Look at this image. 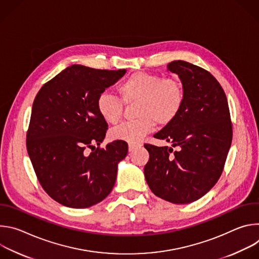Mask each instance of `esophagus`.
<instances>
[{"mask_svg":"<svg viewBox=\"0 0 259 259\" xmlns=\"http://www.w3.org/2000/svg\"><path fill=\"white\" fill-rule=\"evenodd\" d=\"M138 145L137 144H129V146H128V150H129V152L131 153V152H133L135 149H136V147H137Z\"/></svg>","mask_w":259,"mask_h":259,"instance_id":"obj_1","label":"esophagus"}]
</instances>
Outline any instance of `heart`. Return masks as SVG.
Here are the masks:
<instances>
[{"mask_svg": "<svg viewBox=\"0 0 259 259\" xmlns=\"http://www.w3.org/2000/svg\"><path fill=\"white\" fill-rule=\"evenodd\" d=\"M121 99L125 103L137 101L133 122L124 123L110 131L114 140H122L131 144L139 142L149 134L155 123L166 126L178 116L184 101L181 83L174 78H162L144 71L135 72L118 88ZM96 108L104 122L116 125L122 118L121 100L109 93L98 95Z\"/></svg>", "mask_w": 259, "mask_h": 259, "instance_id": "b5f03b06", "label": "heart"}]
</instances>
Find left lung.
<instances>
[{"mask_svg": "<svg viewBox=\"0 0 259 259\" xmlns=\"http://www.w3.org/2000/svg\"><path fill=\"white\" fill-rule=\"evenodd\" d=\"M167 70L181 81L184 101L175 120L154 135L172 147L144 144L150 154L144 176L157 197L189 204L206 195L223 173L233 138L230 109L209 71L184 60L170 62Z\"/></svg>", "mask_w": 259, "mask_h": 259, "instance_id": "8db88e82", "label": "left lung"}]
</instances>
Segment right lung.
<instances>
[{"mask_svg": "<svg viewBox=\"0 0 259 259\" xmlns=\"http://www.w3.org/2000/svg\"><path fill=\"white\" fill-rule=\"evenodd\" d=\"M126 71L73 64L47 82L34 98L27 153L44 191L63 206L91 207L115 186L128 144L115 140L105 149H96L107 130L96 100ZM87 148L93 150L89 155Z\"/></svg>", "mask_w": 259, "mask_h": 259, "instance_id": "1", "label": "right lung"}]
</instances>
